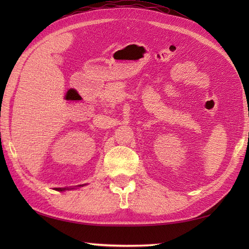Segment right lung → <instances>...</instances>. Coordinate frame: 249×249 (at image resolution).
<instances>
[{
	"label": "right lung",
	"instance_id": "add662e5",
	"mask_svg": "<svg viewBox=\"0 0 249 249\" xmlns=\"http://www.w3.org/2000/svg\"><path fill=\"white\" fill-rule=\"evenodd\" d=\"M79 186H81V185H79ZM66 188H56L57 192H63V190H65Z\"/></svg>",
	"mask_w": 249,
	"mask_h": 249
}]
</instances>
